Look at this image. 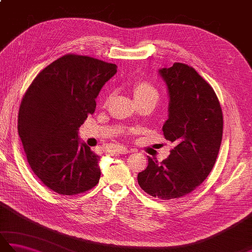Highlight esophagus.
Segmentation results:
<instances>
[{
	"label": "esophagus",
	"instance_id": "34e87169",
	"mask_svg": "<svg viewBox=\"0 0 252 252\" xmlns=\"http://www.w3.org/2000/svg\"><path fill=\"white\" fill-rule=\"evenodd\" d=\"M115 152H117L118 154H121V155H126V154L131 153L132 149H129V148L125 147V146H117Z\"/></svg>",
	"mask_w": 252,
	"mask_h": 252
}]
</instances>
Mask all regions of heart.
<instances>
[{
    "label": "heart",
    "mask_w": 252,
    "mask_h": 252,
    "mask_svg": "<svg viewBox=\"0 0 252 252\" xmlns=\"http://www.w3.org/2000/svg\"><path fill=\"white\" fill-rule=\"evenodd\" d=\"M133 95L136 101L155 99L158 100L159 93L157 89L147 81H137L133 85Z\"/></svg>",
    "instance_id": "obj_1"
}]
</instances>
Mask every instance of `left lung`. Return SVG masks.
I'll return each mask as SVG.
<instances>
[{"instance_id":"left-lung-1","label":"left lung","mask_w":252,"mask_h":252,"mask_svg":"<svg viewBox=\"0 0 252 252\" xmlns=\"http://www.w3.org/2000/svg\"><path fill=\"white\" fill-rule=\"evenodd\" d=\"M158 73L169 93L163 135L175 146L162 162L148 157L137 182L147 194L169 200L189 194L211 172L222 142L223 115L215 91L192 67L174 63Z\"/></svg>"}]
</instances>
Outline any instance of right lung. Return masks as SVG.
<instances>
[{
    "label": "right lung",
    "instance_id": "add662e5",
    "mask_svg": "<svg viewBox=\"0 0 252 252\" xmlns=\"http://www.w3.org/2000/svg\"><path fill=\"white\" fill-rule=\"evenodd\" d=\"M116 72L115 63L68 54L37 74L21 100L18 134L27 160L57 194H81L98 183L99 156L80 142L78 131Z\"/></svg>",
    "mask_w": 252,
    "mask_h": 252
}]
</instances>
